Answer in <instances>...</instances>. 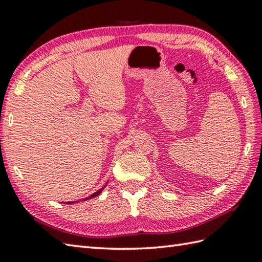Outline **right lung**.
Here are the masks:
<instances>
[{
  "label": "right lung",
  "instance_id": "right-lung-1",
  "mask_svg": "<svg viewBox=\"0 0 262 262\" xmlns=\"http://www.w3.org/2000/svg\"><path fill=\"white\" fill-rule=\"evenodd\" d=\"M104 187H105V186H104ZM104 187H102L101 189H99V191H97V192L93 193V194H92V195H90L89 198H86V199H84V200H83V201H86V200H90V199H92V198H95V196H97V195H99V194H101V192H102V191H103V188H104ZM71 203H76V201H75V202H69L68 204H71Z\"/></svg>",
  "mask_w": 262,
  "mask_h": 262
}]
</instances>
